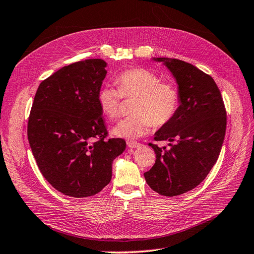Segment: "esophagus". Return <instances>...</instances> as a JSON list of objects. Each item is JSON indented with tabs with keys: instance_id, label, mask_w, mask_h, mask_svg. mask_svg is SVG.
<instances>
[{
	"instance_id": "esophagus-1",
	"label": "esophagus",
	"mask_w": 254,
	"mask_h": 254,
	"mask_svg": "<svg viewBox=\"0 0 254 254\" xmlns=\"http://www.w3.org/2000/svg\"><path fill=\"white\" fill-rule=\"evenodd\" d=\"M127 146H128L129 149H136V148H140V146H141V143H138V142L133 141V140L127 141Z\"/></svg>"
}]
</instances>
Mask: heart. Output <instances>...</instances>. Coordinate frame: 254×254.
<instances>
[{
  "instance_id": "1",
  "label": "heart",
  "mask_w": 254,
  "mask_h": 254,
  "mask_svg": "<svg viewBox=\"0 0 254 254\" xmlns=\"http://www.w3.org/2000/svg\"><path fill=\"white\" fill-rule=\"evenodd\" d=\"M118 88L103 85L98 93V103L109 119H116L120 114L122 98L136 99L134 115L122 119L113 134L127 139H137L148 134L154 126L163 127L173 120L181 104L177 87L163 82L153 71L136 67L120 72L115 79Z\"/></svg>"
}]
</instances>
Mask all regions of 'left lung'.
Segmentation results:
<instances>
[{"label": "left lung", "instance_id": "1", "mask_svg": "<svg viewBox=\"0 0 254 254\" xmlns=\"http://www.w3.org/2000/svg\"><path fill=\"white\" fill-rule=\"evenodd\" d=\"M163 62L178 84L181 104L170 124L154 140H168L170 148L150 143L155 165L145 172L150 188L163 196H177L197 187L216 163L224 142L227 113L215 81L194 65L178 59Z\"/></svg>", "mask_w": 254, "mask_h": 254}]
</instances>
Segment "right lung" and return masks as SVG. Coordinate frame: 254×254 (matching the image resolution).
<instances>
[{
	"label": "right lung",
	"mask_w": 254,
	"mask_h": 254,
	"mask_svg": "<svg viewBox=\"0 0 254 254\" xmlns=\"http://www.w3.org/2000/svg\"><path fill=\"white\" fill-rule=\"evenodd\" d=\"M106 63H71L40 83L27 137L38 168L56 190L71 197L99 193L112 179L113 160L126 140L108 137L98 103Z\"/></svg>",
	"instance_id": "1"
}]
</instances>
